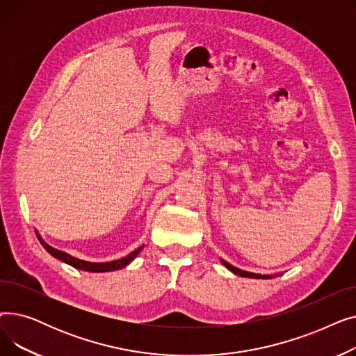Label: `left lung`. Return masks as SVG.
<instances>
[{"label":"left lung","mask_w":356,"mask_h":356,"mask_svg":"<svg viewBox=\"0 0 356 356\" xmlns=\"http://www.w3.org/2000/svg\"><path fill=\"white\" fill-rule=\"evenodd\" d=\"M222 261V264L225 266L229 271H232L234 274H236V275H241V277H248V278H273L271 275H261V274H255V273H250V271H244V270H239V268H236V267H234V266H231L229 263H227V261H223V259H220Z\"/></svg>","instance_id":"8db88e82"}]
</instances>
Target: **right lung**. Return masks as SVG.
I'll use <instances>...</instances> for the list:
<instances>
[{
	"label": "right lung",
	"mask_w": 356,
	"mask_h": 356,
	"mask_svg": "<svg viewBox=\"0 0 356 356\" xmlns=\"http://www.w3.org/2000/svg\"><path fill=\"white\" fill-rule=\"evenodd\" d=\"M37 234V238H39V241H40V244L44 247V250L50 254V255H53L54 258H58V259H60V261H63V263H66V264H69V266H72V267H74V268H78V270H83V271H89V273H105V271H115V270H120V268H124L125 266H128L131 261H133L138 254H140V251L143 250V247H140V248H137L136 251H133L131 254H128L127 257H124V258H121V259H115V261H109V263H89V261H83V259H79V258H74V257H72V255H69V254H66V252H63V251H59V250H56V248H53V247H50L49 244H46V242L42 239V236L39 235V232H35Z\"/></svg>",
	"instance_id": "right-lung-1"
}]
</instances>
